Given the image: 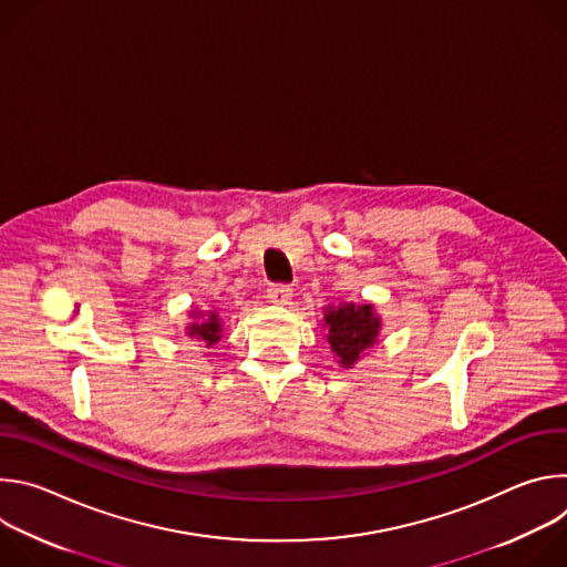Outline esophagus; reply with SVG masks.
Returning <instances> with one entry per match:
<instances>
[{"instance_id": "34e87169", "label": "esophagus", "mask_w": 567, "mask_h": 567, "mask_svg": "<svg viewBox=\"0 0 567 567\" xmlns=\"http://www.w3.org/2000/svg\"><path fill=\"white\" fill-rule=\"evenodd\" d=\"M291 289L287 287V285H271L269 289H267V298L271 300V302H276V305H289L291 302Z\"/></svg>"}]
</instances>
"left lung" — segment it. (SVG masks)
Masks as SVG:
<instances>
[{"instance_id": "8db88e82", "label": "left lung", "mask_w": 567, "mask_h": 567, "mask_svg": "<svg viewBox=\"0 0 567 567\" xmlns=\"http://www.w3.org/2000/svg\"><path fill=\"white\" fill-rule=\"evenodd\" d=\"M322 328H328V343L343 368H352L368 348L377 343L381 318L370 302L354 305L343 302L339 307H326Z\"/></svg>"}]
</instances>
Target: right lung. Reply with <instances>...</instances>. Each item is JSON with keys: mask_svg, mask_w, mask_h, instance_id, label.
<instances>
[{"mask_svg": "<svg viewBox=\"0 0 567 567\" xmlns=\"http://www.w3.org/2000/svg\"><path fill=\"white\" fill-rule=\"evenodd\" d=\"M190 316H197V318L202 316V320H197V322H188L186 332H188V337H190V339L202 341L206 348L215 346V343L221 339V330H224V326H221V320H219V316H217L215 311H208V313H197V311H193Z\"/></svg>", "mask_w": 567, "mask_h": 567, "instance_id": "right-lung-1", "label": "right lung"}]
</instances>
